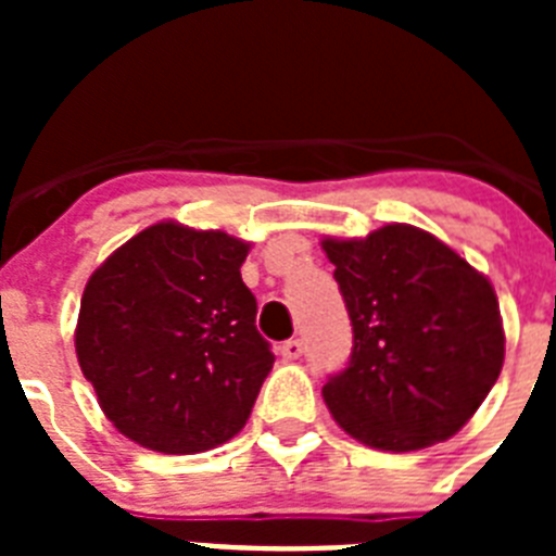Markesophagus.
<instances>
[{
    "instance_id": "34e87169",
    "label": "esophagus",
    "mask_w": 556,
    "mask_h": 556,
    "mask_svg": "<svg viewBox=\"0 0 556 556\" xmlns=\"http://www.w3.org/2000/svg\"><path fill=\"white\" fill-rule=\"evenodd\" d=\"M278 351H281V356L287 358V362H292V358H301L303 342L301 339H287V342H281V348H278Z\"/></svg>"
}]
</instances>
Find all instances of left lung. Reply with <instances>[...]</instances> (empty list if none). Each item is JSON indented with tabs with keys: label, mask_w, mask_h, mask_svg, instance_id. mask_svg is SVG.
Segmentation results:
<instances>
[{
	"label": "left lung",
	"mask_w": 556,
	"mask_h": 556,
	"mask_svg": "<svg viewBox=\"0 0 556 556\" xmlns=\"http://www.w3.org/2000/svg\"><path fill=\"white\" fill-rule=\"evenodd\" d=\"M323 250L353 326L351 362L323 387L333 420L395 454L454 437L504 365L488 278L415 225L326 239Z\"/></svg>",
	"instance_id": "left-lung-1"
}]
</instances>
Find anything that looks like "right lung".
<instances>
[{
  "label": "right lung",
  "mask_w": 556,
  "mask_h": 556,
  "mask_svg": "<svg viewBox=\"0 0 556 556\" xmlns=\"http://www.w3.org/2000/svg\"><path fill=\"white\" fill-rule=\"evenodd\" d=\"M225 230L159 223L88 278L75 348L102 412L132 443L200 454L239 434L273 370Z\"/></svg>",
  "instance_id": "obj_1"
}]
</instances>
